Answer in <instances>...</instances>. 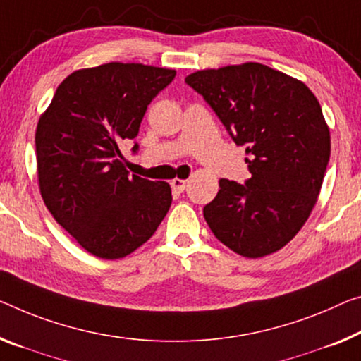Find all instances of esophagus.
<instances>
[{
    "label": "esophagus",
    "mask_w": 361,
    "mask_h": 361,
    "mask_svg": "<svg viewBox=\"0 0 361 361\" xmlns=\"http://www.w3.org/2000/svg\"><path fill=\"white\" fill-rule=\"evenodd\" d=\"M171 185H173V188L177 192H184L187 185H188V180H185V179H173Z\"/></svg>",
    "instance_id": "34e87169"
}]
</instances>
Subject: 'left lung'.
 Returning <instances> with one entry per match:
<instances>
[{"mask_svg": "<svg viewBox=\"0 0 361 361\" xmlns=\"http://www.w3.org/2000/svg\"><path fill=\"white\" fill-rule=\"evenodd\" d=\"M185 84L204 98L237 145L245 147V185L221 179L203 208L219 242L247 258L281 250L318 200L331 135L303 82L259 63L197 71Z\"/></svg>", "mask_w": 361, "mask_h": 361, "instance_id": "left-lung-1", "label": "left lung"}]
</instances>
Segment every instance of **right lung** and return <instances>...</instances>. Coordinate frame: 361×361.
<instances>
[{
    "mask_svg": "<svg viewBox=\"0 0 361 361\" xmlns=\"http://www.w3.org/2000/svg\"><path fill=\"white\" fill-rule=\"evenodd\" d=\"M176 71L108 63L61 82L35 132L38 185L49 213L88 253L124 258L154 234L173 202L168 182L129 174L119 143ZM135 143L132 152L137 153Z\"/></svg>",
    "mask_w": 361,
    "mask_h": 361,
    "instance_id": "obj_1",
    "label": "right lung"
}]
</instances>
